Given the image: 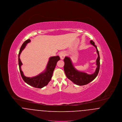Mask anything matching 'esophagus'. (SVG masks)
<instances>
[{
    "label": "esophagus",
    "instance_id": "obj_1",
    "mask_svg": "<svg viewBox=\"0 0 122 122\" xmlns=\"http://www.w3.org/2000/svg\"><path fill=\"white\" fill-rule=\"evenodd\" d=\"M59 56L61 59H64L65 56V53L64 52H61L59 54Z\"/></svg>",
    "mask_w": 122,
    "mask_h": 122
}]
</instances>
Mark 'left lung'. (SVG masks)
I'll return each instance as SVG.
<instances>
[{"instance_id": "left-lung-1", "label": "left lung", "mask_w": 122, "mask_h": 122, "mask_svg": "<svg viewBox=\"0 0 122 122\" xmlns=\"http://www.w3.org/2000/svg\"><path fill=\"white\" fill-rule=\"evenodd\" d=\"M90 43L96 47L97 52L98 54V57L96 60L97 67L95 72L92 74L89 75L86 73L81 72L76 70L69 57H65L64 59V71L66 77L71 81L78 86H84L88 84L93 81L98 74L100 64L98 50L97 46L95 45V42L91 40Z\"/></svg>"}]
</instances>
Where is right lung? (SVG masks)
Here are the masks:
<instances>
[{"instance_id": "add662e5", "label": "right lung", "mask_w": 122, "mask_h": 122, "mask_svg": "<svg viewBox=\"0 0 122 122\" xmlns=\"http://www.w3.org/2000/svg\"><path fill=\"white\" fill-rule=\"evenodd\" d=\"M30 41V39L26 40L23 43L20 48L18 55V63L19 69L21 76L24 81L25 83L33 87L41 88L46 86L49 82L51 81L53 71L55 69L58 61L60 60V58L58 56L50 57L47 64L46 70L37 76L32 77H27L25 76L21 69V66L22 65V63L20 58V56L21 52H22L24 49L25 48L27 44Z\"/></svg>"}]
</instances>
